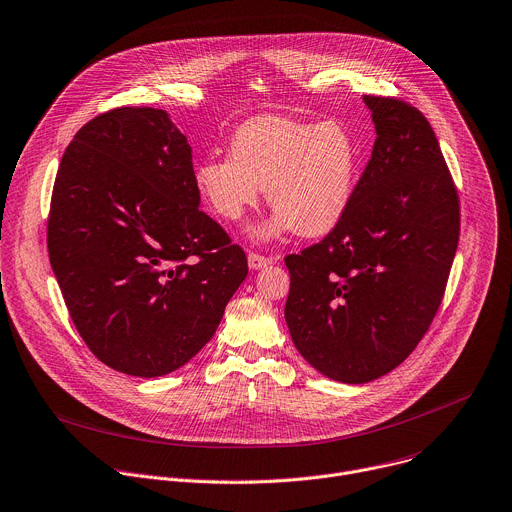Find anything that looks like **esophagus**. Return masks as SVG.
Returning <instances> with one entry per match:
<instances>
[{
    "mask_svg": "<svg viewBox=\"0 0 512 512\" xmlns=\"http://www.w3.org/2000/svg\"><path fill=\"white\" fill-rule=\"evenodd\" d=\"M247 259H249V267H251V269H263V267H267L269 263H273L271 257L261 255V253H255V251H251V253L247 255Z\"/></svg>",
    "mask_w": 512,
    "mask_h": 512,
    "instance_id": "esophagus-1",
    "label": "esophagus"
}]
</instances>
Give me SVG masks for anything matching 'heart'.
Returning <instances> with one entry per match:
<instances>
[{"mask_svg": "<svg viewBox=\"0 0 512 512\" xmlns=\"http://www.w3.org/2000/svg\"><path fill=\"white\" fill-rule=\"evenodd\" d=\"M358 168L360 146L342 122L259 116L235 132L231 158L197 164L195 187L223 221H239L267 189L275 215L255 229L257 239L287 229L319 237L346 215Z\"/></svg>", "mask_w": 512, "mask_h": 512, "instance_id": "heart-1", "label": "heart"}]
</instances>
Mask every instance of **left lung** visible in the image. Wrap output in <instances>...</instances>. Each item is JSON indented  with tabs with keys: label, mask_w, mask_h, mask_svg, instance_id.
Masks as SVG:
<instances>
[{
	"label": "left lung",
	"mask_w": 512,
	"mask_h": 512,
	"mask_svg": "<svg viewBox=\"0 0 512 512\" xmlns=\"http://www.w3.org/2000/svg\"><path fill=\"white\" fill-rule=\"evenodd\" d=\"M376 142L346 215L319 243L285 257V321L323 376L372 382L428 331L460 235V201L436 134L410 102L364 96Z\"/></svg>",
	"instance_id": "left-lung-1"
}]
</instances>
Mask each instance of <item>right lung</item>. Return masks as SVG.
Wrapping results in <instances>:
<instances>
[{"instance_id": "1", "label": "right lung", "mask_w": 512, "mask_h": 512, "mask_svg": "<svg viewBox=\"0 0 512 512\" xmlns=\"http://www.w3.org/2000/svg\"><path fill=\"white\" fill-rule=\"evenodd\" d=\"M199 203L193 150L164 110L112 108L68 144L48 253L80 337L108 368L179 370L247 277L245 251Z\"/></svg>"}]
</instances>
